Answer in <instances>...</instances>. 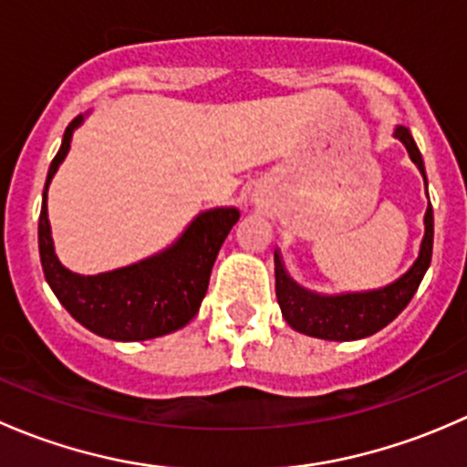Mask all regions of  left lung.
<instances>
[{
  "label": "left lung",
  "mask_w": 467,
  "mask_h": 467,
  "mask_svg": "<svg viewBox=\"0 0 467 467\" xmlns=\"http://www.w3.org/2000/svg\"><path fill=\"white\" fill-rule=\"evenodd\" d=\"M395 138L407 146L409 155L425 178L422 155L409 129L398 126ZM431 246H434V212L430 205L425 214V237L420 244V255L413 262V266L384 289L346 296H317L298 286L286 273L280 253L275 251V257H273L275 260V296L282 317L296 332L327 338V341H355V338L370 337L393 321L413 298L431 262Z\"/></svg>",
  "instance_id": "8db88e82"
}]
</instances>
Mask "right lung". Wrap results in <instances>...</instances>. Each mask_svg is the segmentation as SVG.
I'll use <instances>...</instances> for the list:
<instances>
[{"label": "right lung", "mask_w": 467, "mask_h": 467, "mask_svg": "<svg viewBox=\"0 0 467 467\" xmlns=\"http://www.w3.org/2000/svg\"><path fill=\"white\" fill-rule=\"evenodd\" d=\"M83 115L65 129L51 160L42 194L37 246L47 282L65 309L89 332L112 341H146L185 327L205 298L219 248L239 221L234 207H216L196 216L176 244L149 260L99 275H77L58 262L47 219V187L58 171Z\"/></svg>", "instance_id": "1"}]
</instances>
